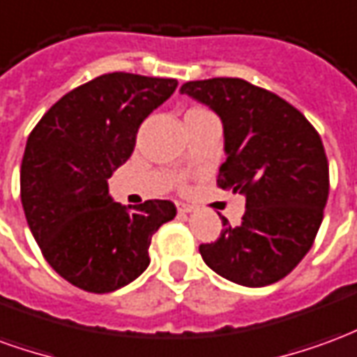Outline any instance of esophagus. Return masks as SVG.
<instances>
[{
    "label": "esophagus",
    "instance_id": "obj_1",
    "mask_svg": "<svg viewBox=\"0 0 357 357\" xmlns=\"http://www.w3.org/2000/svg\"><path fill=\"white\" fill-rule=\"evenodd\" d=\"M176 206H178L179 214H189V212H193V206H191V204H185V202H176Z\"/></svg>",
    "mask_w": 357,
    "mask_h": 357
}]
</instances>
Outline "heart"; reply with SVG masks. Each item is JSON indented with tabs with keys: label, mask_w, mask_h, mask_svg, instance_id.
<instances>
[{
	"label": "heart",
	"mask_w": 357,
	"mask_h": 357,
	"mask_svg": "<svg viewBox=\"0 0 357 357\" xmlns=\"http://www.w3.org/2000/svg\"><path fill=\"white\" fill-rule=\"evenodd\" d=\"M201 116H212L208 110L204 109H191L185 112V120H191V118H201Z\"/></svg>",
	"instance_id": "heart-1"
}]
</instances>
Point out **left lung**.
I'll list each match as a JSON object with an SVG mask.
<instances>
[{"mask_svg": "<svg viewBox=\"0 0 357 357\" xmlns=\"http://www.w3.org/2000/svg\"><path fill=\"white\" fill-rule=\"evenodd\" d=\"M181 93L222 118L225 162L218 187L245 195L239 225L222 218L214 243L199 247L218 275L266 287L289 275L314 245L329 197L321 137L291 102L241 78L187 82Z\"/></svg>", "mask_w": 357, "mask_h": 357, "instance_id": "left-lung-1", "label": "left lung"}]
</instances>
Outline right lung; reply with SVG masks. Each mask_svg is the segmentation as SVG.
I'll list each match as a JSON object with an SVG mask.
<instances>
[{
  "label": "right lung",
  "mask_w": 357,
  "mask_h": 357,
  "mask_svg": "<svg viewBox=\"0 0 357 357\" xmlns=\"http://www.w3.org/2000/svg\"><path fill=\"white\" fill-rule=\"evenodd\" d=\"M178 88L174 78L110 73L63 95L30 132L20 201L43 258L82 291L105 294L147 269L170 201L122 206L107 179L132 156L141 122Z\"/></svg>",
  "instance_id": "add662e5"
}]
</instances>
